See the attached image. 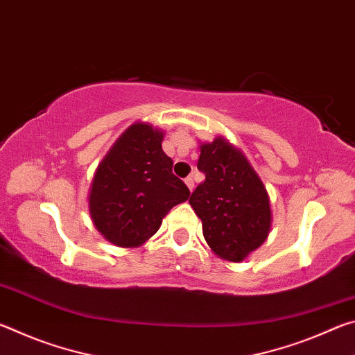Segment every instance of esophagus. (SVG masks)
Instances as JSON below:
<instances>
[{
  "label": "esophagus",
  "mask_w": 355,
  "mask_h": 355,
  "mask_svg": "<svg viewBox=\"0 0 355 355\" xmlns=\"http://www.w3.org/2000/svg\"><path fill=\"white\" fill-rule=\"evenodd\" d=\"M184 183H186V186H188V188H189V191L192 192V189H194V178H192V177L184 178Z\"/></svg>",
  "instance_id": "esophagus-1"
}]
</instances>
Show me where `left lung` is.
I'll return each instance as SVG.
<instances>
[{
	"label": "left lung",
	"mask_w": 355,
	"mask_h": 355,
	"mask_svg": "<svg viewBox=\"0 0 355 355\" xmlns=\"http://www.w3.org/2000/svg\"><path fill=\"white\" fill-rule=\"evenodd\" d=\"M197 167L205 173V182L192 192L189 203L202 220L203 238L222 260H245L271 232L266 186L243 150L222 136L200 142Z\"/></svg>",
	"instance_id": "1"
}]
</instances>
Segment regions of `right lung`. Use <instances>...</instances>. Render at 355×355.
<instances>
[{"label": "right lung", "instance_id": "right-lung-1", "mask_svg": "<svg viewBox=\"0 0 355 355\" xmlns=\"http://www.w3.org/2000/svg\"><path fill=\"white\" fill-rule=\"evenodd\" d=\"M163 139V130L135 122L94 173L89 214L100 235L117 248H139L173 207L189 199V189L172 173Z\"/></svg>", "mask_w": 355, "mask_h": 355}]
</instances>
